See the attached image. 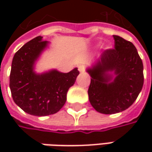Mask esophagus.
<instances>
[{
	"label": "esophagus",
	"mask_w": 152,
	"mask_h": 152,
	"mask_svg": "<svg viewBox=\"0 0 152 152\" xmlns=\"http://www.w3.org/2000/svg\"><path fill=\"white\" fill-rule=\"evenodd\" d=\"M79 72H81V73H83V72H85V67L84 66H79Z\"/></svg>",
	"instance_id": "34e87169"
}]
</instances>
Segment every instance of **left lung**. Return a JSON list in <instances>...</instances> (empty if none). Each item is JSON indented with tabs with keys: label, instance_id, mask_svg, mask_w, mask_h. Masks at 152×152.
Returning a JSON list of instances; mask_svg holds the SVG:
<instances>
[{
	"label": "left lung",
	"instance_id": "obj_1",
	"mask_svg": "<svg viewBox=\"0 0 152 152\" xmlns=\"http://www.w3.org/2000/svg\"><path fill=\"white\" fill-rule=\"evenodd\" d=\"M113 38L114 49L103 51L86 69L91 77L90 102L103 114L118 113L129 107L144 84L143 63L135 46L118 35Z\"/></svg>",
	"mask_w": 152,
	"mask_h": 152
}]
</instances>
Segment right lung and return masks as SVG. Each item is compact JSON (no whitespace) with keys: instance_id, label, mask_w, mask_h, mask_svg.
I'll use <instances>...</instances> for the list:
<instances>
[{"instance_id":"1","label":"right lung","mask_w":152,"mask_h":152,"mask_svg":"<svg viewBox=\"0 0 152 152\" xmlns=\"http://www.w3.org/2000/svg\"><path fill=\"white\" fill-rule=\"evenodd\" d=\"M42 38L35 37L15 53L9 85L15 103L27 113L39 117L60 111L67 101L68 89L79 74L77 67L69 73L56 69L36 73L35 61L49 45Z\"/></svg>"}]
</instances>
